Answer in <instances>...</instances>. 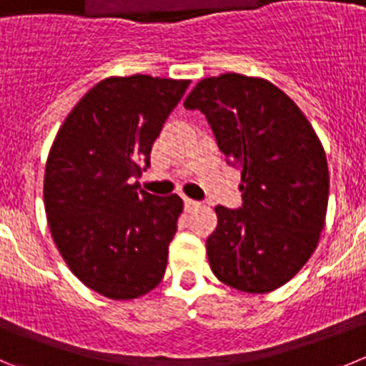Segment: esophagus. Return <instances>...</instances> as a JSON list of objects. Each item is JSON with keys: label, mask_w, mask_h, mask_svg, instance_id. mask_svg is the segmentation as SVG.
<instances>
[{"label": "esophagus", "mask_w": 366, "mask_h": 366, "mask_svg": "<svg viewBox=\"0 0 366 366\" xmlns=\"http://www.w3.org/2000/svg\"><path fill=\"white\" fill-rule=\"evenodd\" d=\"M183 202H185V209L189 212L194 211V209H198V207L202 205L199 202H196V199H190V198H183Z\"/></svg>", "instance_id": "1"}]
</instances>
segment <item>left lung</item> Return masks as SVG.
Returning <instances> with one entry per match:
<instances>
[{
	"mask_svg": "<svg viewBox=\"0 0 366 366\" xmlns=\"http://www.w3.org/2000/svg\"><path fill=\"white\" fill-rule=\"evenodd\" d=\"M242 174L244 205H218L207 257L219 282L269 293L292 280L315 251L328 209L326 154L299 106L274 84L225 73L203 79L185 99Z\"/></svg>",
	"mask_w": 366,
	"mask_h": 366,
	"instance_id": "obj_1",
	"label": "left lung"
}]
</instances>
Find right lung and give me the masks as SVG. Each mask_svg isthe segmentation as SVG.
<instances>
[{"instance_id": "obj_1", "label": "right lung", "mask_w": 366, "mask_h": 366, "mask_svg": "<svg viewBox=\"0 0 366 366\" xmlns=\"http://www.w3.org/2000/svg\"><path fill=\"white\" fill-rule=\"evenodd\" d=\"M190 80L109 76L71 109L44 177L47 223L67 267L113 300L147 295L164 277L183 199L134 179Z\"/></svg>"}]
</instances>
